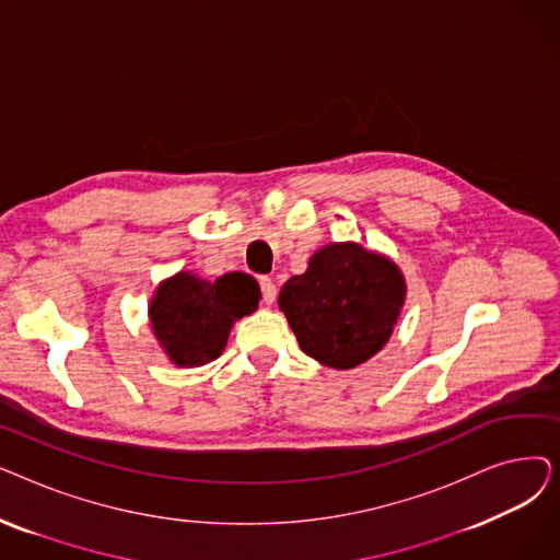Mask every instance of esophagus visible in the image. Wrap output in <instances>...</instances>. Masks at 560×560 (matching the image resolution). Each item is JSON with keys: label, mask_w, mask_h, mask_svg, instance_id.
Wrapping results in <instances>:
<instances>
[{"label": "esophagus", "mask_w": 560, "mask_h": 560, "mask_svg": "<svg viewBox=\"0 0 560 560\" xmlns=\"http://www.w3.org/2000/svg\"><path fill=\"white\" fill-rule=\"evenodd\" d=\"M260 292H262V302L265 304H272L277 300V285L268 277H260Z\"/></svg>", "instance_id": "esophagus-1"}]
</instances>
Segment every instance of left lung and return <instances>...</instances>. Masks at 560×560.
Masks as SVG:
<instances>
[{
  "instance_id": "obj_1",
  "label": "left lung",
  "mask_w": 560,
  "mask_h": 560,
  "mask_svg": "<svg viewBox=\"0 0 560 560\" xmlns=\"http://www.w3.org/2000/svg\"><path fill=\"white\" fill-rule=\"evenodd\" d=\"M404 300V275L388 256L331 243L311 256L304 275L283 283L279 308L304 354L351 370L384 349Z\"/></svg>"
}]
</instances>
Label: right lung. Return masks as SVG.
<instances>
[{"mask_svg":"<svg viewBox=\"0 0 560 560\" xmlns=\"http://www.w3.org/2000/svg\"><path fill=\"white\" fill-rule=\"evenodd\" d=\"M258 300V283L245 272H229L215 281L179 272L156 288L150 322L170 361L195 368L222 354L233 322L254 313Z\"/></svg>","mask_w":560,"mask_h":560,"instance_id":"add662e5","label":"right lung"}]
</instances>
